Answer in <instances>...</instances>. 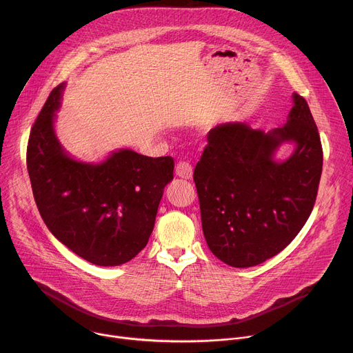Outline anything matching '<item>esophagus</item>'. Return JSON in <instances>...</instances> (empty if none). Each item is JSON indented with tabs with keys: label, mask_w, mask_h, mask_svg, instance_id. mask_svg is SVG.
Masks as SVG:
<instances>
[{
	"label": "esophagus",
	"mask_w": 353,
	"mask_h": 353,
	"mask_svg": "<svg viewBox=\"0 0 353 353\" xmlns=\"http://www.w3.org/2000/svg\"><path fill=\"white\" fill-rule=\"evenodd\" d=\"M176 176L184 180H190L193 177V168H191V165L187 162H179L176 166Z\"/></svg>",
	"instance_id": "esophagus-1"
}]
</instances>
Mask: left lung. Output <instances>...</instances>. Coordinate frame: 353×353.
Listing matches in <instances>:
<instances>
[{"label": "left lung", "mask_w": 353, "mask_h": 353, "mask_svg": "<svg viewBox=\"0 0 353 353\" xmlns=\"http://www.w3.org/2000/svg\"><path fill=\"white\" fill-rule=\"evenodd\" d=\"M284 126L265 134L245 122L218 125L194 169L203 232L219 261L250 268L273 258L307 222L323 172V146L307 101L293 94ZM294 141V154L274 153Z\"/></svg>", "instance_id": "obj_1"}]
</instances>
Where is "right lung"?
I'll return each mask as SVG.
<instances>
[{
    "label": "right lung",
    "instance_id": "right-lung-1",
    "mask_svg": "<svg viewBox=\"0 0 353 353\" xmlns=\"http://www.w3.org/2000/svg\"><path fill=\"white\" fill-rule=\"evenodd\" d=\"M63 88L65 83L52 90L28 141L35 203L49 231L72 252L92 265L119 266L146 246L174 160L130 149L100 165L72 159L53 131Z\"/></svg>",
    "mask_w": 353,
    "mask_h": 353
}]
</instances>
